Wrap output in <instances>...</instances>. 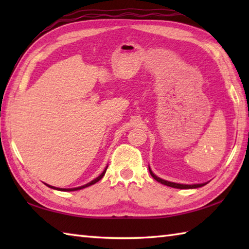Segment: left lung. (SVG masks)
I'll return each mask as SVG.
<instances>
[{
    "label": "left lung",
    "mask_w": 249,
    "mask_h": 249,
    "mask_svg": "<svg viewBox=\"0 0 249 249\" xmlns=\"http://www.w3.org/2000/svg\"><path fill=\"white\" fill-rule=\"evenodd\" d=\"M149 171L151 173V176L154 178L157 182H160V184L166 185V186H170L173 188H178V189H193V188H198V187H202L204 185L208 184L209 182H205V183H200V184H179V183H174V182H170V181H166V179L158 178L157 176H155L153 171L151 170V168L149 166Z\"/></svg>",
    "instance_id": "1"
}]
</instances>
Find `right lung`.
I'll use <instances>...</instances> for the list:
<instances>
[{
  "instance_id": "right-lung-1",
  "label": "right lung",
  "mask_w": 249,
  "mask_h": 249,
  "mask_svg": "<svg viewBox=\"0 0 249 249\" xmlns=\"http://www.w3.org/2000/svg\"><path fill=\"white\" fill-rule=\"evenodd\" d=\"M107 168H108V166L105 168V170L100 173V176H98L96 178H94L93 181H91L89 183H88V184H86V185H82V186H79V187H75V188H59V187H54V186H51V185H49V184H46L47 186L48 187H50V188H52V189H56V190H61V192H75V190H79V189H82V188H86V187H89V186H91V185H93V184H95V183H97L99 179H102L103 178V177L105 176V173H106V171H107Z\"/></svg>"
}]
</instances>
